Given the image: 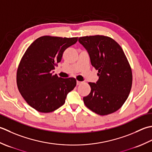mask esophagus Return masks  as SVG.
<instances>
[{"mask_svg":"<svg viewBox=\"0 0 152 152\" xmlns=\"http://www.w3.org/2000/svg\"><path fill=\"white\" fill-rule=\"evenodd\" d=\"M82 83V82H80V81H79V80H77V85H80Z\"/></svg>","mask_w":152,"mask_h":152,"instance_id":"34e87169","label":"esophagus"}]
</instances>
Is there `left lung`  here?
Returning <instances> with one entry per match:
<instances>
[{
    "mask_svg": "<svg viewBox=\"0 0 152 152\" xmlns=\"http://www.w3.org/2000/svg\"><path fill=\"white\" fill-rule=\"evenodd\" d=\"M79 41L87 50L99 76L96 83H88L91 91L83 98L84 104L100 115L115 112L127 99L132 83L131 67L122 48L104 35L81 37Z\"/></svg>",
    "mask_w": 152,
    "mask_h": 152,
    "instance_id": "8db88e82",
    "label": "left lung"
}]
</instances>
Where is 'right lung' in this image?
<instances>
[{
	"instance_id": "1",
	"label": "right lung",
	"mask_w": 152,
	"mask_h": 152,
	"mask_svg": "<svg viewBox=\"0 0 152 152\" xmlns=\"http://www.w3.org/2000/svg\"><path fill=\"white\" fill-rule=\"evenodd\" d=\"M77 39L42 36L27 48L21 58L17 70L18 88L27 103L39 112H52L63 106L67 94L76 86L75 78L58 77L52 70L65 50Z\"/></svg>"
}]
</instances>
